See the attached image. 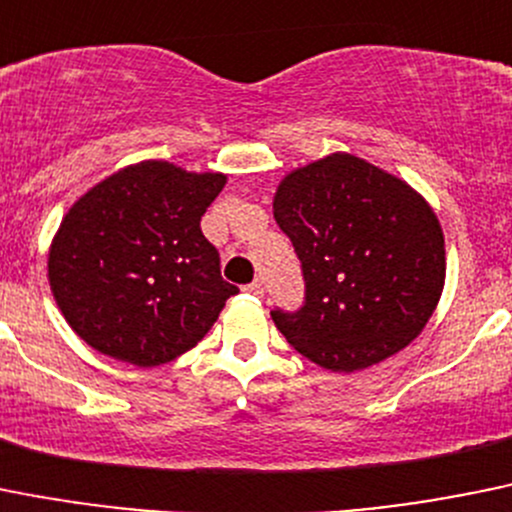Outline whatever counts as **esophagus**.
Masks as SVG:
<instances>
[{"label": "esophagus", "instance_id": "esophagus-1", "mask_svg": "<svg viewBox=\"0 0 512 512\" xmlns=\"http://www.w3.org/2000/svg\"><path fill=\"white\" fill-rule=\"evenodd\" d=\"M245 290H247V293H252V295H262V293H265V288H262L260 280H252V283L247 285Z\"/></svg>", "mask_w": 512, "mask_h": 512}]
</instances>
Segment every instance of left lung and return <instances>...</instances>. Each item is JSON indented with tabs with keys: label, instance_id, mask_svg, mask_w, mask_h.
<instances>
[{
	"label": "left lung",
	"instance_id": "obj_1",
	"mask_svg": "<svg viewBox=\"0 0 512 512\" xmlns=\"http://www.w3.org/2000/svg\"><path fill=\"white\" fill-rule=\"evenodd\" d=\"M272 214L303 262V310H272L295 351L353 374L424 331L442 298L447 257L442 224L414 186L336 151L288 171Z\"/></svg>",
	"mask_w": 512,
	"mask_h": 512
}]
</instances>
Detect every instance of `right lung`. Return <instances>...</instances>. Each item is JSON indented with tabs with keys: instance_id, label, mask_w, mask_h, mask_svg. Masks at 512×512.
I'll return each instance as SVG.
<instances>
[{
	"instance_id": "1",
	"label": "right lung",
	"mask_w": 512,
	"mask_h": 512,
	"mask_svg": "<svg viewBox=\"0 0 512 512\" xmlns=\"http://www.w3.org/2000/svg\"><path fill=\"white\" fill-rule=\"evenodd\" d=\"M224 184L222 171L151 159L105 176L68 209L47 252V280L90 348L151 369L207 336L237 293L199 227Z\"/></svg>"
}]
</instances>
